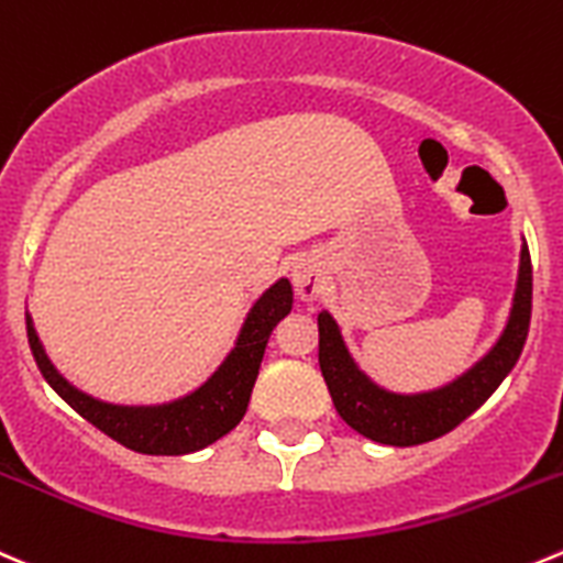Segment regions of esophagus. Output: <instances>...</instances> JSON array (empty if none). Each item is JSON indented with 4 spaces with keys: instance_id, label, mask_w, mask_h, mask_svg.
<instances>
[{
    "instance_id": "esophagus-1",
    "label": "esophagus",
    "mask_w": 563,
    "mask_h": 563,
    "mask_svg": "<svg viewBox=\"0 0 563 563\" xmlns=\"http://www.w3.org/2000/svg\"><path fill=\"white\" fill-rule=\"evenodd\" d=\"M291 280H294V288H297V297L302 299V302H313V299L321 294L324 275H321V266L316 264L313 258L302 255V258L294 264Z\"/></svg>"
}]
</instances>
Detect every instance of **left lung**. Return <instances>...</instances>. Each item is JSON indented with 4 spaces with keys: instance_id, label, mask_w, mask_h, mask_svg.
<instances>
[{
    "instance_id": "obj_1",
    "label": "left lung",
    "mask_w": 563,
    "mask_h": 563,
    "mask_svg": "<svg viewBox=\"0 0 563 563\" xmlns=\"http://www.w3.org/2000/svg\"><path fill=\"white\" fill-rule=\"evenodd\" d=\"M533 272L528 244L522 239L520 272L509 321L495 346L454 382L423 393H393L376 385L349 354L341 327L327 310L319 313V365L338 415L354 432L385 445H420L456 429L476 412L520 360L531 324Z\"/></svg>"
}]
</instances>
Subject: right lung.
I'll use <instances>...</instances> for the list:
<instances>
[{
	"label": "right lung",
	"mask_w": 563,
	"mask_h": 563,
	"mask_svg": "<svg viewBox=\"0 0 563 563\" xmlns=\"http://www.w3.org/2000/svg\"><path fill=\"white\" fill-rule=\"evenodd\" d=\"M291 305V283L280 277L255 299L250 313L244 316L233 349L203 385L195 387L187 396L173 398V401L140 404V407L101 401V398L87 396L79 387L70 385L48 360L30 313H26V338H30L32 357H35L43 379L81 418L90 420L92 427L136 454L181 456L217 443L239 427V420L247 412L250 393L258 379L261 360H264L272 330L283 316H288Z\"/></svg>",
	"instance_id": "1"
}]
</instances>
